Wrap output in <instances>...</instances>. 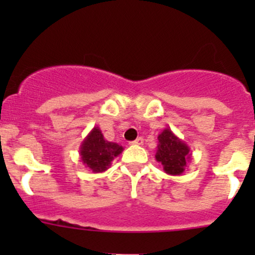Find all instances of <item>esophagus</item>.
Wrapping results in <instances>:
<instances>
[{"label":"esophagus","instance_id":"obj_1","mask_svg":"<svg viewBox=\"0 0 255 255\" xmlns=\"http://www.w3.org/2000/svg\"><path fill=\"white\" fill-rule=\"evenodd\" d=\"M143 138L142 137H139V138H137V139L135 140H133L132 142V144H134V145H143Z\"/></svg>","mask_w":255,"mask_h":255}]
</instances>
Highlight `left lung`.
<instances>
[{
	"instance_id": "obj_1",
	"label": "left lung",
	"mask_w": 255,
	"mask_h": 255,
	"mask_svg": "<svg viewBox=\"0 0 255 255\" xmlns=\"http://www.w3.org/2000/svg\"><path fill=\"white\" fill-rule=\"evenodd\" d=\"M155 159L161 163L166 174L177 176L185 171L186 163L191 159V151L184 140L174 134L170 127H166L158 135Z\"/></svg>"
}]
</instances>
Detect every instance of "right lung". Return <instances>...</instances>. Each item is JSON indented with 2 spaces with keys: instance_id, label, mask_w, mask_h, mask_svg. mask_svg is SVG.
Wrapping results in <instances>:
<instances>
[{
  "instance_id": "1",
  "label": "right lung",
  "mask_w": 255,
  "mask_h": 255,
  "mask_svg": "<svg viewBox=\"0 0 255 255\" xmlns=\"http://www.w3.org/2000/svg\"><path fill=\"white\" fill-rule=\"evenodd\" d=\"M123 151L120 144L105 139L99 127L92 128L80 145L81 161L92 173H104L111 166L112 160Z\"/></svg>"
}]
</instances>
